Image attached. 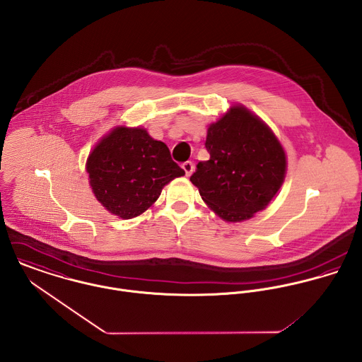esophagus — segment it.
Listing matches in <instances>:
<instances>
[{"label":"esophagus","mask_w":362,"mask_h":362,"mask_svg":"<svg viewBox=\"0 0 362 362\" xmlns=\"http://www.w3.org/2000/svg\"><path fill=\"white\" fill-rule=\"evenodd\" d=\"M182 168L185 171V175L189 177L192 174V171H194V163L192 161H185V163H182Z\"/></svg>","instance_id":"34e87169"}]
</instances>
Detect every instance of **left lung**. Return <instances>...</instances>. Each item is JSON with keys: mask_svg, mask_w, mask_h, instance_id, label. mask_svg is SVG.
I'll return each mask as SVG.
<instances>
[{"mask_svg": "<svg viewBox=\"0 0 362 362\" xmlns=\"http://www.w3.org/2000/svg\"><path fill=\"white\" fill-rule=\"evenodd\" d=\"M210 158L199 161L191 182L226 221L263 210L280 189L287 168L284 149L270 128L244 105H233L207 128Z\"/></svg>", "mask_w": 362, "mask_h": 362, "instance_id": "obj_1", "label": "left lung"}]
</instances>
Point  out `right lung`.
Segmentation results:
<instances>
[{
  "label": "right lung",
  "instance_id": "add662e5",
  "mask_svg": "<svg viewBox=\"0 0 362 362\" xmlns=\"http://www.w3.org/2000/svg\"><path fill=\"white\" fill-rule=\"evenodd\" d=\"M86 171L96 199L125 220L148 210L165 184L185 174L165 144L144 128L127 127L114 128L96 145Z\"/></svg>",
  "mask_w": 362,
  "mask_h": 362
}]
</instances>
